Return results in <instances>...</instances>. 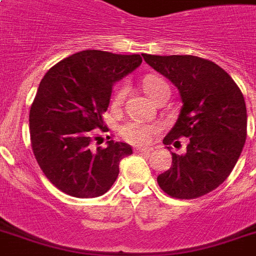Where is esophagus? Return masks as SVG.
<instances>
[{
    "instance_id": "obj_1",
    "label": "esophagus",
    "mask_w": 256,
    "mask_h": 256,
    "mask_svg": "<svg viewBox=\"0 0 256 256\" xmlns=\"http://www.w3.org/2000/svg\"><path fill=\"white\" fill-rule=\"evenodd\" d=\"M136 152H138V154H150V152H152V148H136V150H134Z\"/></svg>"
}]
</instances>
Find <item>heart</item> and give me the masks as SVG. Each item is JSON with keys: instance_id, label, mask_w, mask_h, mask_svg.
I'll return each instance as SVG.
<instances>
[{"instance_id": "heart-1", "label": "heart", "mask_w": 256, "mask_h": 256, "mask_svg": "<svg viewBox=\"0 0 256 256\" xmlns=\"http://www.w3.org/2000/svg\"><path fill=\"white\" fill-rule=\"evenodd\" d=\"M144 88L150 96H154L156 92L162 88H168V85L162 80V78L148 76L144 78ZM128 85H122L116 88L114 96H112V104L118 106L124 102V96L128 94ZM120 134L124 140L132 144H150L154 136L158 134V126L152 124H144L140 120H128L120 128Z\"/></svg>"}]
</instances>
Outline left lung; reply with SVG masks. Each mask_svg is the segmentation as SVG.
Listing matches in <instances>:
<instances>
[{"label": "left lung", "instance_id": "obj_1", "mask_svg": "<svg viewBox=\"0 0 256 256\" xmlns=\"http://www.w3.org/2000/svg\"><path fill=\"white\" fill-rule=\"evenodd\" d=\"M142 56L178 88L183 104L164 144L178 148L179 138H188L184 154L171 152V168L158 175V184L171 198L208 194L231 174L246 142L244 96L212 61L195 56Z\"/></svg>", "mask_w": 256, "mask_h": 256}]
</instances>
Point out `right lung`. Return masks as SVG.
Returning a JSON list of instances; mask_svg holds the SVG:
<instances>
[{
    "label": "right lung",
    "mask_w": 256,
    "mask_h": 256,
    "mask_svg": "<svg viewBox=\"0 0 256 256\" xmlns=\"http://www.w3.org/2000/svg\"><path fill=\"white\" fill-rule=\"evenodd\" d=\"M142 64L140 54L84 50L62 60L42 78L29 114L34 156L58 190L76 198L104 195L120 174L130 144L108 140L104 128L114 82Z\"/></svg>",
    "instance_id": "add662e5"
}]
</instances>
